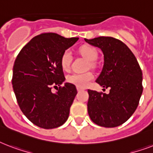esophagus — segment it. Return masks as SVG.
I'll return each instance as SVG.
<instances>
[{"mask_svg":"<svg viewBox=\"0 0 153 153\" xmlns=\"http://www.w3.org/2000/svg\"><path fill=\"white\" fill-rule=\"evenodd\" d=\"M77 91H79H79H82V88H79V87H77Z\"/></svg>","mask_w":153,"mask_h":153,"instance_id":"esophagus-1","label":"esophagus"}]
</instances>
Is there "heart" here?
<instances>
[{"instance_id": "obj_1", "label": "heart", "mask_w": 153, "mask_h": 153, "mask_svg": "<svg viewBox=\"0 0 153 153\" xmlns=\"http://www.w3.org/2000/svg\"><path fill=\"white\" fill-rule=\"evenodd\" d=\"M80 53L85 56L90 61H94L98 58V51L93 47L83 46L82 47ZM72 62V54L70 50H65L62 52L61 58H60V63L61 67L64 71H68L71 67ZM94 79V74L91 72H86V73H74L68 75L67 77V81L69 83L75 85L79 88H84L89 85Z\"/></svg>"}]
</instances>
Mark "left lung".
I'll return each instance as SVG.
<instances>
[{
    "instance_id": "obj_1",
    "label": "left lung",
    "mask_w": 153,
    "mask_h": 153,
    "mask_svg": "<svg viewBox=\"0 0 153 153\" xmlns=\"http://www.w3.org/2000/svg\"><path fill=\"white\" fill-rule=\"evenodd\" d=\"M85 41L101 49L104 65L96 82L107 94L88 90L87 110L94 123L113 128L125 123L137 108L142 94V71L135 55L117 39L100 36Z\"/></svg>"
}]
</instances>
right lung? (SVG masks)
<instances>
[{
  "mask_svg": "<svg viewBox=\"0 0 153 153\" xmlns=\"http://www.w3.org/2000/svg\"><path fill=\"white\" fill-rule=\"evenodd\" d=\"M78 39L43 33L32 38L16 59L12 83L16 101L26 117L40 128L59 127L69 117L77 90L69 82L61 86L65 77L60 58ZM53 87L57 88L55 93Z\"/></svg>",
  "mask_w": 153,
  "mask_h": 153,
  "instance_id": "obj_1",
  "label": "right lung"
}]
</instances>
